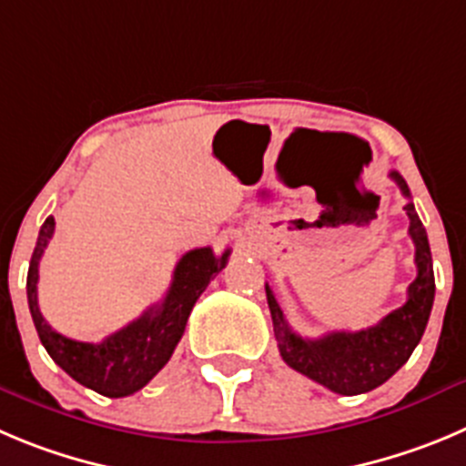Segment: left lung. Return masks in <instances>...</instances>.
Instances as JSON below:
<instances>
[{"label":"left lung","mask_w":466,"mask_h":466,"mask_svg":"<svg viewBox=\"0 0 466 466\" xmlns=\"http://www.w3.org/2000/svg\"><path fill=\"white\" fill-rule=\"evenodd\" d=\"M389 177L400 186L404 198H410L407 181L395 169ZM404 211L410 216V237L416 246L419 273L407 289L404 306L389 312L380 324L360 331H331L317 340L301 338L285 321L268 282L264 285L282 360L333 393L359 395L381 386L410 360L423 338L434 301L432 255L414 204H404Z\"/></svg>","instance_id":"left-lung-1"}]
</instances>
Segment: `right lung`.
Returning a JSON list of instances; mask_svg holds the SVG:
<instances>
[{
	"label": "right lung",
	"mask_w": 466,
	"mask_h": 466,
	"mask_svg": "<svg viewBox=\"0 0 466 466\" xmlns=\"http://www.w3.org/2000/svg\"><path fill=\"white\" fill-rule=\"evenodd\" d=\"M52 234L55 218L50 216L38 232L27 273L29 312L43 347L66 375L96 393L124 398L140 390L163 370L174 347L179 345L195 301L207 289L213 276L223 271L229 250H225L220 258L213 255L211 248L188 250L174 268L172 285L163 301L151 306L142 312V317L107 336L103 342H80L56 333L38 310V262Z\"/></svg>",
	"instance_id": "add662e5"
}]
</instances>
